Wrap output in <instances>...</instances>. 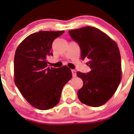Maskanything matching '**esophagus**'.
Instances as JSON below:
<instances>
[{
  "label": "esophagus",
  "instance_id": "obj_1",
  "mask_svg": "<svg viewBox=\"0 0 134 134\" xmlns=\"http://www.w3.org/2000/svg\"><path fill=\"white\" fill-rule=\"evenodd\" d=\"M71 71H72V73L73 77H76V72L75 70H71Z\"/></svg>",
  "mask_w": 134,
  "mask_h": 134
}]
</instances>
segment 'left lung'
Listing matches in <instances>:
<instances>
[{"label":"left lung","mask_w":134,"mask_h":134,"mask_svg":"<svg viewBox=\"0 0 134 134\" xmlns=\"http://www.w3.org/2000/svg\"><path fill=\"white\" fill-rule=\"evenodd\" d=\"M68 32L80 47L82 60H89L87 65L91 69L86 74L77 72L83 81V86L78 91V97L88 106H101L112 97L121 79L118 45L95 27L88 26Z\"/></svg>","instance_id":"left-lung-1"}]
</instances>
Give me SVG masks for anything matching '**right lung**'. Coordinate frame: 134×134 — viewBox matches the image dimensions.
Masks as SVG:
<instances>
[{"instance_id": "right-lung-1", "label": "right lung", "mask_w": 134, "mask_h": 134, "mask_svg": "<svg viewBox=\"0 0 134 134\" xmlns=\"http://www.w3.org/2000/svg\"><path fill=\"white\" fill-rule=\"evenodd\" d=\"M60 31L37 32L27 37L19 44L14 58L15 83L29 104L40 110L58 105L64 86L72 79L66 66L49 68L46 59L54 40L64 34Z\"/></svg>"}]
</instances>
